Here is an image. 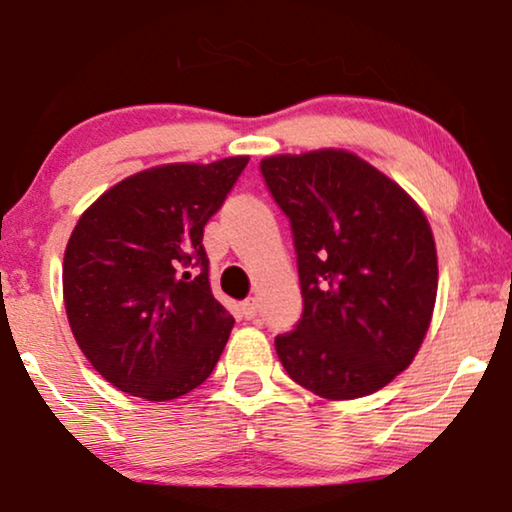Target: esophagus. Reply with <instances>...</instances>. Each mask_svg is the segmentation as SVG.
I'll list each match as a JSON object with an SVG mask.
<instances>
[{"label":"esophagus","mask_w":512,"mask_h":512,"mask_svg":"<svg viewBox=\"0 0 512 512\" xmlns=\"http://www.w3.org/2000/svg\"><path fill=\"white\" fill-rule=\"evenodd\" d=\"M257 309H260V304H257L255 297H248V300L241 302V312H243L245 319H255Z\"/></svg>","instance_id":"obj_1"}]
</instances>
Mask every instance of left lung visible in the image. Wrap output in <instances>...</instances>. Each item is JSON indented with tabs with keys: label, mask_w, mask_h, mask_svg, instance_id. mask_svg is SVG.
I'll list each match as a JSON object with an SVG mask.
<instances>
[{
	"label": "left lung",
	"mask_w": 512,
	"mask_h": 512,
	"mask_svg": "<svg viewBox=\"0 0 512 512\" xmlns=\"http://www.w3.org/2000/svg\"><path fill=\"white\" fill-rule=\"evenodd\" d=\"M293 229L304 300L276 338L290 378L323 399L378 392L423 345L437 250L418 203L359 155L321 148L260 163Z\"/></svg>",
	"instance_id": "obj_1"
}]
</instances>
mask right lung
Masks as SVG:
<instances>
[{
    "label": "right lung",
    "mask_w": 512,
    "mask_h": 512,
    "mask_svg": "<svg viewBox=\"0 0 512 512\" xmlns=\"http://www.w3.org/2000/svg\"><path fill=\"white\" fill-rule=\"evenodd\" d=\"M248 160L151 167L77 219L63 257L68 323L89 364L118 390L170 401L217 366L234 316L210 290L203 229Z\"/></svg>",
    "instance_id": "right-lung-1"
}]
</instances>
